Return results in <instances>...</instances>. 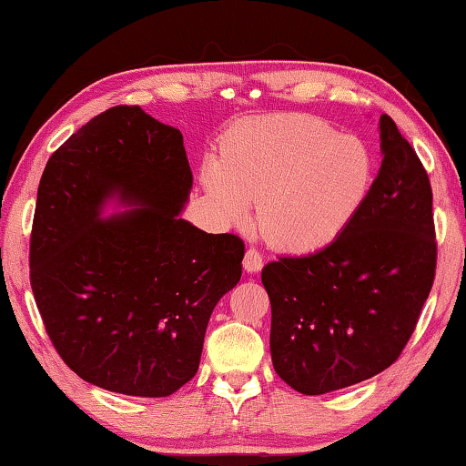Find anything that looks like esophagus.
Here are the masks:
<instances>
[{
    "instance_id": "1",
    "label": "esophagus",
    "mask_w": 466,
    "mask_h": 466,
    "mask_svg": "<svg viewBox=\"0 0 466 466\" xmlns=\"http://www.w3.org/2000/svg\"><path fill=\"white\" fill-rule=\"evenodd\" d=\"M242 263H244V269H247V271H250V273L258 271L263 267L261 252H258L255 247L247 248V252H244V261Z\"/></svg>"
}]
</instances>
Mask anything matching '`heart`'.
<instances>
[{"mask_svg":"<svg viewBox=\"0 0 466 466\" xmlns=\"http://www.w3.org/2000/svg\"><path fill=\"white\" fill-rule=\"evenodd\" d=\"M374 157L364 141L339 136L312 115H273L238 125L209 162L205 187L232 222L261 199V224L289 250H319L341 236L372 188Z\"/></svg>","mask_w":466,"mask_h":466,"instance_id":"1","label":"heart"}]
</instances>
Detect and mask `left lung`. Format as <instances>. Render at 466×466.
Returning <instances> with one entry per match:
<instances>
[{
    "label": "left lung",
    "mask_w": 466,
    "mask_h": 466,
    "mask_svg": "<svg viewBox=\"0 0 466 466\" xmlns=\"http://www.w3.org/2000/svg\"><path fill=\"white\" fill-rule=\"evenodd\" d=\"M380 146V172L350 228L325 248L263 267L273 368L302 394L345 389L394 364L436 278L428 172L389 115Z\"/></svg>",
    "instance_id": "8db88e82"
}]
</instances>
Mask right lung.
Listing matches in <instances>:
<instances>
[{
	"label": "right lung",
	"instance_id": "obj_1",
	"mask_svg": "<svg viewBox=\"0 0 466 466\" xmlns=\"http://www.w3.org/2000/svg\"><path fill=\"white\" fill-rule=\"evenodd\" d=\"M193 172L183 133L139 106L90 119L46 162L30 288L61 360L105 390L168 397L197 374L211 312L244 242L180 219ZM113 194L138 208L108 220Z\"/></svg>",
	"mask_w": 466,
	"mask_h": 466
}]
</instances>
